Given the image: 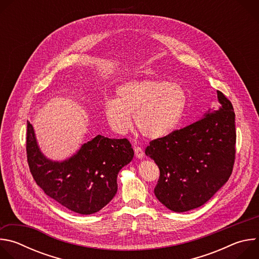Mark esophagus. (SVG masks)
Listing matches in <instances>:
<instances>
[{
	"instance_id": "obj_1",
	"label": "esophagus",
	"mask_w": 259,
	"mask_h": 259,
	"mask_svg": "<svg viewBox=\"0 0 259 259\" xmlns=\"http://www.w3.org/2000/svg\"><path fill=\"white\" fill-rule=\"evenodd\" d=\"M134 152H135V156H136L137 159H142V158H143L144 153H143V149H141V147L135 146Z\"/></svg>"
}]
</instances>
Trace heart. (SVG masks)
I'll use <instances>...</instances> for the list:
<instances>
[{"label": "heart", "mask_w": 259, "mask_h": 259, "mask_svg": "<svg viewBox=\"0 0 259 259\" xmlns=\"http://www.w3.org/2000/svg\"><path fill=\"white\" fill-rule=\"evenodd\" d=\"M189 105V93L178 83L140 79L120 85L116 99L104 101V115L117 133L125 134L132 125L147 138L158 139L172 133L181 124Z\"/></svg>", "instance_id": "b5f03b06"}]
</instances>
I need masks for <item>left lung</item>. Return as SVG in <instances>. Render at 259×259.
Here are the masks:
<instances>
[{
	"label": "left lung",
	"instance_id": "obj_1",
	"mask_svg": "<svg viewBox=\"0 0 259 259\" xmlns=\"http://www.w3.org/2000/svg\"><path fill=\"white\" fill-rule=\"evenodd\" d=\"M217 99L216 110L208 109L199 121L146 147L145 155L160 169L155 195L171 211L201 207L232 174L236 154L234 107L220 91Z\"/></svg>",
	"mask_w": 259,
	"mask_h": 259
}]
</instances>
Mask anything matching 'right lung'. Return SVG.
<instances>
[{"label":"right lung","mask_w":259,"mask_h":259,"mask_svg":"<svg viewBox=\"0 0 259 259\" xmlns=\"http://www.w3.org/2000/svg\"><path fill=\"white\" fill-rule=\"evenodd\" d=\"M26 124L28 166L48 197L83 215L98 212L113 200L118 191L117 176L134 157L127 138L97 135L71 157L53 161L42 153L30 122Z\"/></svg>","instance_id":"obj_1"}]
</instances>
